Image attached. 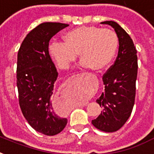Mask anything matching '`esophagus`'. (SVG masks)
Listing matches in <instances>:
<instances>
[{"label":"esophagus","mask_w":154,"mask_h":154,"mask_svg":"<svg viewBox=\"0 0 154 154\" xmlns=\"http://www.w3.org/2000/svg\"><path fill=\"white\" fill-rule=\"evenodd\" d=\"M88 105V103H83V104H82V105H83V106H86V105Z\"/></svg>","instance_id":"obj_1"}]
</instances>
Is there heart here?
Segmentation results:
<instances>
[{
  "label": "heart",
  "instance_id": "obj_1",
  "mask_svg": "<svg viewBox=\"0 0 154 154\" xmlns=\"http://www.w3.org/2000/svg\"><path fill=\"white\" fill-rule=\"evenodd\" d=\"M65 43L53 41L49 54L60 69H67L79 54L82 65L94 71L107 67L114 57L118 37L113 30L97 26H81L64 36Z\"/></svg>",
  "mask_w": 154,
  "mask_h": 154
}]
</instances>
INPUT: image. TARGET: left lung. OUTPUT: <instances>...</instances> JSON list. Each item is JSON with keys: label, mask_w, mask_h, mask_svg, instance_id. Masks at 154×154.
Returning a JSON list of instances; mask_svg holds the SVG:
<instances>
[{"label": "left lung", "mask_w": 154, "mask_h": 154, "mask_svg": "<svg viewBox=\"0 0 154 154\" xmlns=\"http://www.w3.org/2000/svg\"><path fill=\"white\" fill-rule=\"evenodd\" d=\"M112 26L118 37L119 49L114 64L103 75L105 91L97 100L102 108L92 124L101 131L112 133L120 129L129 119L134 108L137 77L136 47L129 35L117 22L103 21Z\"/></svg>", "instance_id": "8db88e82"}]
</instances>
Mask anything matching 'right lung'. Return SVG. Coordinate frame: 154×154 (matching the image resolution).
<instances>
[{
	"label": "right lung",
	"instance_id": "right-lung-1",
	"mask_svg": "<svg viewBox=\"0 0 154 154\" xmlns=\"http://www.w3.org/2000/svg\"><path fill=\"white\" fill-rule=\"evenodd\" d=\"M69 25L45 22L31 30L17 53V85L19 105L28 123L47 136L62 131L67 118L53 106V88L58 72L49 54V41Z\"/></svg>",
	"mask_w": 154,
	"mask_h": 154
}]
</instances>
